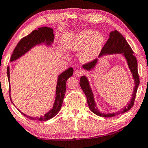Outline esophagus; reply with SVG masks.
I'll use <instances>...</instances> for the list:
<instances>
[{
	"label": "esophagus",
	"instance_id": "esophagus-1",
	"mask_svg": "<svg viewBox=\"0 0 148 148\" xmlns=\"http://www.w3.org/2000/svg\"><path fill=\"white\" fill-rule=\"evenodd\" d=\"M84 73V72L82 71V70H76L74 71V76H76V77H80L82 76V75Z\"/></svg>",
	"mask_w": 148,
	"mask_h": 148
}]
</instances>
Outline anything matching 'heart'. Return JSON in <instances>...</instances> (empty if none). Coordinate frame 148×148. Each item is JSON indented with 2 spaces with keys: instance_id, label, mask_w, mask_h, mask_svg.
I'll return each instance as SVG.
<instances>
[{
  "instance_id": "1",
  "label": "heart",
  "mask_w": 148,
  "mask_h": 148,
  "mask_svg": "<svg viewBox=\"0 0 148 148\" xmlns=\"http://www.w3.org/2000/svg\"><path fill=\"white\" fill-rule=\"evenodd\" d=\"M105 38L101 33H95L92 30H85L79 33L68 43L69 49L80 51L79 59L86 63L95 60L103 48Z\"/></svg>"
}]
</instances>
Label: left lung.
Returning a JSON list of instances; mask_svg holds the SVG:
<instances>
[{
  "mask_svg": "<svg viewBox=\"0 0 148 148\" xmlns=\"http://www.w3.org/2000/svg\"><path fill=\"white\" fill-rule=\"evenodd\" d=\"M115 53L122 54L124 56L125 58L126 59L127 63L128 64V67L130 68L131 73L133 76V78L134 80L135 86L134 88V91H133L132 98L130 101V103H127V105L123 109H121V111L115 112V113H101L97 107V104L95 101L94 95H93L92 90L90 88V84H89L87 77L86 76H81L80 79V85L81 88L82 89L83 92H84L86 97L87 103H88L89 109H90V111L92 113H94L97 115L103 116V117H112V116H115L117 115H119V114H122L128 111L134 106L137 88H138L139 84V78L138 72H137V62L136 58L134 56V51L131 48L130 45H129L126 39L116 30L110 33L109 38L108 39L107 43H105V45H104L103 49H102L101 52L100 53L99 56V58L103 57V56L112 55V54ZM98 60H99L96 59L92 62L84 64L82 66V68L87 70V71H90V70L94 69L95 66L97 65Z\"/></svg>",
  "mask_w": 148,
  "mask_h": 148,
  "instance_id": "8db88e82",
  "label": "left lung"
}]
</instances>
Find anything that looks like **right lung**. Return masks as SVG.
Segmentation results:
<instances>
[{"instance_id": "obj_1", "label": "right lung", "mask_w": 148, "mask_h": 148, "mask_svg": "<svg viewBox=\"0 0 148 148\" xmlns=\"http://www.w3.org/2000/svg\"><path fill=\"white\" fill-rule=\"evenodd\" d=\"M53 40L54 34L53 29L47 27H43L38 28L37 30L33 31L30 34L21 39L19 42L18 43L17 45L14 49L13 53L11 56V62H13L14 60L18 59L22 56H23L25 53L29 51L32 47L36 46L37 45H41L43 43L47 46H51ZM73 68H69L58 76L56 89V99L53 107L44 115L39 116V117H33V116L27 115L26 114L23 113L20 110L18 109L20 113H21V114H23L25 116L32 120L47 121L55 116L58 113L62 107L66 90V81L70 76L73 75ZM7 72L8 80H9L10 83L9 66H8ZM9 92H11V88L9 89ZM10 98H11V94H10Z\"/></svg>"}]
</instances>
